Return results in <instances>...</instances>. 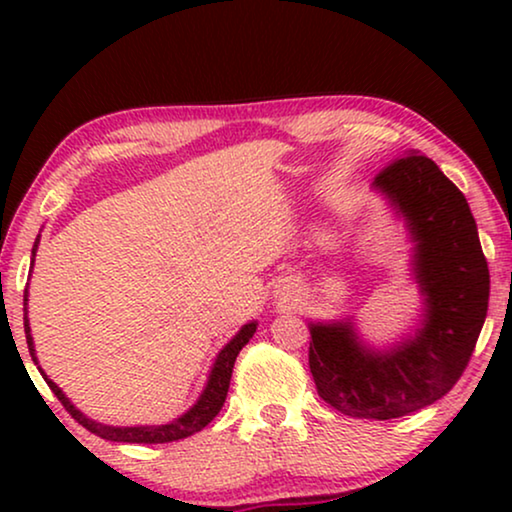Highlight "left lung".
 <instances>
[{
	"label": "left lung",
	"instance_id": "obj_1",
	"mask_svg": "<svg viewBox=\"0 0 512 512\" xmlns=\"http://www.w3.org/2000/svg\"><path fill=\"white\" fill-rule=\"evenodd\" d=\"M412 242L422 319L377 349L354 319L310 321V370L319 396L349 417L394 419L436 403L468 366L487 317L489 270L464 193L431 158L410 153L377 174Z\"/></svg>",
	"mask_w": 512,
	"mask_h": 512
}]
</instances>
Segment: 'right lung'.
Listing matches in <instances>:
<instances>
[{
	"mask_svg": "<svg viewBox=\"0 0 512 512\" xmlns=\"http://www.w3.org/2000/svg\"><path fill=\"white\" fill-rule=\"evenodd\" d=\"M37 249H39V237H37V242H34V247H32L30 265H34V256H37ZM23 305H25L23 307V312H25L23 319H25L27 347H30L32 361L39 366L37 349H34V340H32V333H30V319H27V289H25ZM256 326H258L256 321H249V324H244L240 331L233 335V340H230L228 345L223 347L219 354H216V359L212 363V370H209L207 384H205V389H202V394L198 396V401H195L181 417L172 419V422H167V424H158V426H109V424L95 422V419L83 415V412L76 408L72 401H69V398L65 396V391H62L58 384H55L51 377H48L44 370H41V366H39V370H41V375H44L48 387L53 389V394L58 396V401L65 405V410L69 412V415H72L79 424L86 426L90 433H95V436H100L104 440H114V443H144V445L172 443V440L188 438V436H193L195 431L205 429V426L212 422L216 415H219L223 403H226L228 387H230V375H233V366H235L237 354H240V349L247 345L251 338H254Z\"/></svg>",
	"mask_w": 512,
	"mask_h": 512,
	"instance_id": "1",
	"label": "right lung"
}]
</instances>
